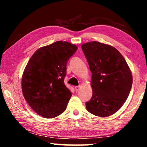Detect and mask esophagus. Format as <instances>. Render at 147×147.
<instances>
[{
	"label": "esophagus",
	"mask_w": 147,
	"mask_h": 147,
	"mask_svg": "<svg viewBox=\"0 0 147 147\" xmlns=\"http://www.w3.org/2000/svg\"><path fill=\"white\" fill-rule=\"evenodd\" d=\"M80 88V86H75V87H74V89H75L76 91H78L79 90Z\"/></svg>",
	"instance_id": "esophagus-1"
}]
</instances>
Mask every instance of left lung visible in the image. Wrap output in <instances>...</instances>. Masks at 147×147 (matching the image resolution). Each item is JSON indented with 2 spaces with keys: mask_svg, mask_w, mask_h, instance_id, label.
<instances>
[{
  "mask_svg": "<svg viewBox=\"0 0 147 147\" xmlns=\"http://www.w3.org/2000/svg\"><path fill=\"white\" fill-rule=\"evenodd\" d=\"M82 49L92 73L93 95L86 102L89 112L108 117L117 112L127 99L132 86V75L122 54L113 47L89 42Z\"/></svg>",
  "mask_w": 147,
  "mask_h": 147,
  "instance_id": "8db88e82",
  "label": "left lung"
}]
</instances>
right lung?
<instances>
[{
	"label": "right lung",
	"mask_w": 147,
	"mask_h": 147,
	"mask_svg": "<svg viewBox=\"0 0 147 147\" xmlns=\"http://www.w3.org/2000/svg\"><path fill=\"white\" fill-rule=\"evenodd\" d=\"M77 47L56 41L39 49L30 59L22 78L24 98L35 112L54 118L65 110L71 92L64 84L67 63Z\"/></svg>",
	"instance_id": "right-lung-1"
}]
</instances>
